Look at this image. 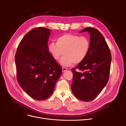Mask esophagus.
I'll list each match as a JSON object with an SVG mask.
<instances>
[{"label":"esophagus","instance_id":"obj_1","mask_svg":"<svg viewBox=\"0 0 126 126\" xmlns=\"http://www.w3.org/2000/svg\"><path fill=\"white\" fill-rule=\"evenodd\" d=\"M67 70V68H65V67H63L62 68V71L63 72H64V71H65L66 70Z\"/></svg>","mask_w":126,"mask_h":126}]
</instances>
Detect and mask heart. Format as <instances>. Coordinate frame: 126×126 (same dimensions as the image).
I'll return each instance as SVG.
<instances>
[{"label": "heart", "instance_id": "heart-1", "mask_svg": "<svg viewBox=\"0 0 126 126\" xmlns=\"http://www.w3.org/2000/svg\"><path fill=\"white\" fill-rule=\"evenodd\" d=\"M90 45V39L86 36L66 34L57 38L56 43H50L48 49L56 60H59L64 54L60 64L68 66L74 63L82 62L88 54Z\"/></svg>", "mask_w": 126, "mask_h": 126}]
</instances>
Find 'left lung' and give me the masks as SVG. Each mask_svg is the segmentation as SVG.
<instances>
[{
  "label": "left lung",
  "mask_w": 126,
  "mask_h": 126,
  "mask_svg": "<svg viewBox=\"0 0 126 126\" xmlns=\"http://www.w3.org/2000/svg\"><path fill=\"white\" fill-rule=\"evenodd\" d=\"M87 31L90 35V48L84 60L75 68L71 88L74 95L83 101L94 99L107 84L110 74L111 55L103 35L97 29L86 28L80 32ZM77 70H80L79 72Z\"/></svg>",
  "instance_id": "obj_1"
}]
</instances>
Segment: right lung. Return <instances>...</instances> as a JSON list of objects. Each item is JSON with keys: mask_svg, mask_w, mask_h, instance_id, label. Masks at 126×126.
Returning <instances> with one entry per match:
<instances>
[{"mask_svg": "<svg viewBox=\"0 0 126 126\" xmlns=\"http://www.w3.org/2000/svg\"><path fill=\"white\" fill-rule=\"evenodd\" d=\"M50 30L43 27L32 29L19 43L15 55L17 79L21 87L38 101L52 94L62 68L48 51Z\"/></svg>", "mask_w": 126, "mask_h": 126, "instance_id": "1", "label": "right lung"}]
</instances>
